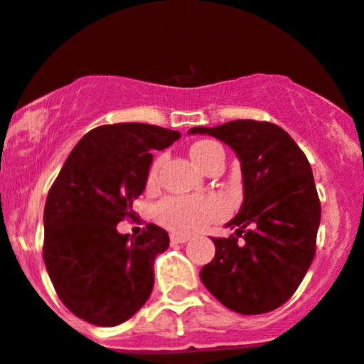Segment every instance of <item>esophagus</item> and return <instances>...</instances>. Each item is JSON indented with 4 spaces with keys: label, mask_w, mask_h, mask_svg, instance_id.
<instances>
[{
    "label": "esophagus",
    "mask_w": 364,
    "mask_h": 364,
    "mask_svg": "<svg viewBox=\"0 0 364 364\" xmlns=\"http://www.w3.org/2000/svg\"><path fill=\"white\" fill-rule=\"evenodd\" d=\"M171 242L172 243H185V242H188V236L178 235V232H172V235H171Z\"/></svg>",
    "instance_id": "esophagus-1"
}]
</instances>
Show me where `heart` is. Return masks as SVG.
<instances>
[{
  "mask_svg": "<svg viewBox=\"0 0 364 364\" xmlns=\"http://www.w3.org/2000/svg\"><path fill=\"white\" fill-rule=\"evenodd\" d=\"M217 151H222L220 146L211 140H200L190 147V158L193 164L203 171L208 161L213 158ZM160 161H154L151 167L147 181L153 183L156 179ZM224 213V204L217 197H171L164 203L158 204L156 218L167 228L174 229L178 232H192L204 225L206 222L220 217Z\"/></svg>",
  "mask_w": 364,
  "mask_h": 364,
  "instance_id": "obj_1",
  "label": "heart"
}]
</instances>
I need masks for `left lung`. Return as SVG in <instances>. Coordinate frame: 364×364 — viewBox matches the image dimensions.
<instances>
[{
  "label": "left lung",
  "mask_w": 364,
  "mask_h": 364,
  "mask_svg": "<svg viewBox=\"0 0 364 364\" xmlns=\"http://www.w3.org/2000/svg\"><path fill=\"white\" fill-rule=\"evenodd\" d=\"M188 133L231 147L243 183L242 208L225 224L235 235L211 238L215 257L200 268V281L231 311L261 315L279 308L315 257L320 200L308 158L272 122L238 119Z\"/></svg>",
  "instance_id": "left-lung-1"
}]
</instances>
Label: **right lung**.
Returning a JSON list of instances; mask_svg holds the SVG:
<instances>
[{"label": "right lung", "instance_id": "1", "mask_svg": "<svg viewBox=\"0 0 364 364\" xmlns=\"http://www.w3.org/2000/svg\"><path fill=\"white\" fill-rule=\"evenodd\" d=\"M179 132L140 122L88 132L67 156L44 208V263L60 301L94 326L132 318L149 299L154 257L168 249L165 229L121 235L132 204L146 190L153 151Z\"/></svg>", "mask_w": 364, "mask_h": 364}]
</instances>
